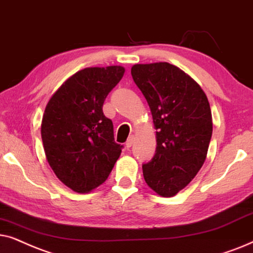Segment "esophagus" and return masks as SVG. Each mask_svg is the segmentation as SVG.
<instances>
[{
	"label": "esophagus",
	"mask_w": 253,
	"mask_h": 253,
	"mask_svg": "<svg viewBox=\"0 0 253 253\" xmlns=\"http://www.w3.org/2000/svg\"><path fill=\"white\" fill-rule=\"evenodd\" d=\"M133 142H134V135H130L128 139L126 141V147L127 148H130L133 146Z\"/></svg>",
	"instance_id": "1"
}]
</instances>
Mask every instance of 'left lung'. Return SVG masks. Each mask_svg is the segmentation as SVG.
Here are the masks:
<instances>
[{
	"label": "left lung",
	"mask_w": 253,
	"mask_h": 253,
	"mask_svg": "<svg viewBox=\"0 0 253 253\" xmlns=\"http://www.w3.org/2000/svg\"><path fill=\"white\" fill-rule=\"evenodd\" d=\"M130 73L156 129V153L143 164L144 180L158 195L173 197L206 161L213 133L210 103L199 84L168 62L134 65Z\"/></svg>",
	"instance_id": "8db88e82"
}]
</instances>
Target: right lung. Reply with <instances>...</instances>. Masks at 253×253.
I'll use <instances>...</instances> for the list:
<instances>
[{
  "label": "right lung",
  "mask_w": 253,
  "mask_h": 253,
  "mask_svg": "<svg viewBox=\"0 0 253 253\" xmlns=\"http://www.w3.org/2000/svg\"><path fill=\"white\" fill-rule=\"evenodd\" d=\"M124 74L121 66L84 68L66 80L45 107L42 139L47 162L77 193L102 185L121 154L103 104Z\"/></svg>",
  "instance_id": "add662e5"
}]
</instances>
